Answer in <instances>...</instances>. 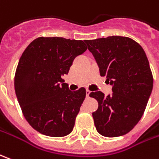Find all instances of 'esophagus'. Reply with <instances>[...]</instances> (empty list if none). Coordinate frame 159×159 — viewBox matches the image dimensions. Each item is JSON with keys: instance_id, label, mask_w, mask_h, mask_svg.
Listing matches in <instances>:
<instances>
[{"instance_id": "obj_1", "label": "esophagus", "mask_w": 159, "mask_h": 159, "mask_svg": "<svg viewBox=\"0 0 159 159\" xmlns=\"http://www.w3.org/2000/svg\"><path fill=\"white\" fill-rule=\"evenodd\" d=\"M89 94H90V91L89 90H86V98H89Z\"/></svg>"}]
</instances>
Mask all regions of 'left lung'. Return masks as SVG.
<instances>
[{
    "mask_svg": "<svg viewBox=\"0 0 159 159\" xmlns=\"http://www.w3.org/2000/svg\"><path fill=\"white\" fill-rule=\"evenodd\" d=\"M99 67L101 76L112 86L107 97L91 92L98 102L92 113L98 133L108 138L120 137L133 129L143 116L152 94L153 77L143 48L125 36L86 40Z\"/></svg>",
    "mask_w": 159,
    "mask_h": 159,
    "instance_id": "8db88e82",
    "label": "left lung"
}]
</instances>
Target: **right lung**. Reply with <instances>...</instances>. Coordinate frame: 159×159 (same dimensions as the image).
<instances>
[{"label":"right lung","instance_id":"add662e5","mask_svg":"<svg viewBox=\"0 0 159 159\" xmlns=\"http://www.w3.org/2000/svg\"><path fill=\"white\" fill-rule=\"evenodd\" d=\"M84 42L39 37L20 57L15 75L16 97L26 120L41 134L64 137L74 128L86 89L71 91L62 75L69 73L75 57L86 51Z\"/></svg>","mask_w":159,"mask_h":159}]
</instances>
